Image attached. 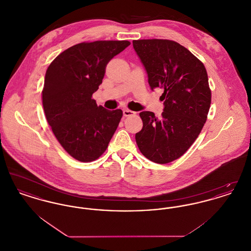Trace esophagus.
<instances>
[{"label":"esophagus","mask_w":251,"mask_h":251,"mask_svg":"<svg viewBox=\"0 0 251 251\" xmlns=\"http://www.w3.org/2000/svg\"><path fill=\"white\" fill-rule=\"evenodd\" d=\"M133 115H135V113H134V112H132L131 110H128V109L123 110V116H124L125 118H127V117H131V116H133Z\"/></svg>","instance_id":"1"}]
</instances>
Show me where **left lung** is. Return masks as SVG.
<instances>
[{
  "instance_id": "8db88e82",
  "label": "left lung",
  "mask_w": 251,
  "mask_h": 251,
  "mask_svg": "<svg viewBox=\"0 0 251 251\" xmlns=\"http://www.w3.org/2000/svg\"><path fill=\"white\" fill-rule=\"evenodd\" d=\"M153 90L164 89L165 109L139 114L142 130L135 134L139 151L156 164H167L183 155L196 141L207 120L212 100L202 62L188 49L169 39L132 41Z\"/></svg>"
}]
</instances>
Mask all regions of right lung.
I'll use <instances>...</instances> for the list:
<instances>
[{
    "label": "right lung",
    "instance_id": "add662e5",
    "mask_svg": "<svg viewBox=\"0 0 251 251\" xmlns=\"http://www.w3.org/2000/svg\"><path fill=\"white\" fill-rule=\"evenodd\" d=\"M130 44L82 42L61 52L47 69L42 89L46 119L63 149L80 162L102 155L120 124L122 111L98 106L92 95L102 83L108 62Z\"/></svg>",
    "mask_w": 251,
    "mask_h": 251
}]
</instances>
